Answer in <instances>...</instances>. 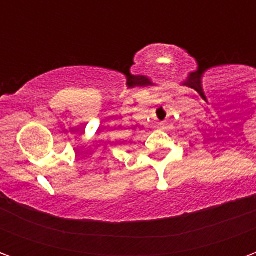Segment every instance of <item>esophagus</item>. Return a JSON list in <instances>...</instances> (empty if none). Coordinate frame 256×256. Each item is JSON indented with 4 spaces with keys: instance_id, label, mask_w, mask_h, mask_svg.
<instances>
[{
    "instance_id": "34e87169",
    "label": "esophagus",
    "mask_w": 256,
    "mask_h": 256,
    "mask_svg": "<svg viewBox=\"0 0 256 256\" xmlns=\"http://www.w3.org/2000/svg\"><path fill=\"white\" fill-rule=\"evenodd\" d=\"M163 126H164L163 123H158V124H156V128H163Z\"/></svg>"
}]
</instances>
